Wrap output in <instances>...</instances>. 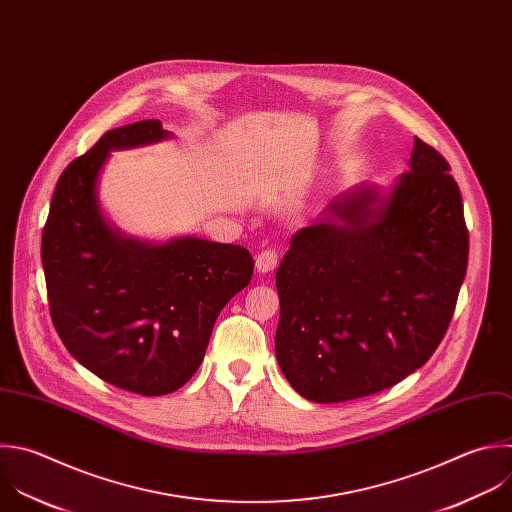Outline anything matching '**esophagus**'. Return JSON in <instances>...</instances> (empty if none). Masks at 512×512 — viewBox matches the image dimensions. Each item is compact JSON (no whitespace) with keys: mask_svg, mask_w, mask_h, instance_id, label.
Instances as JSON below:
<instances>
[{"mask_svg":"<svg viewBox=\"0 0 512 512\" xmlns=\"http://www.w3.org/2000/svg\"><path fill=\"white\" fill-rule=\"evenodd\" d=\"M277 267V253L273 249H267V251H261L255 259V269L259 273H269Z\"/></svg>","mask_w":512,"mask_h":512,"instance_id":"34e87169","label":"esophagus"}]
</instances>
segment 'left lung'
I'll return each mask as SVG.
<instances>
[{"mask_svg":"<svg viewBox=\"0 0 512 512\" xmlns=\"http://www.w3.org/2000/svg\"><path fill=\"white\" fill-rule=\"evenodd\" d=\"M382 191L337 195L275 273L277 364L303 398L378 394L422 368L448 329L468 263L462 197L444 156L414 138Z\"/></svg>","mask_w":512,"mask_h":512,"instance_id":"1","label":"left lung"}]
</instances>
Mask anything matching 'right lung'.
Here are the masks:
<instances>
[{"instance_id":"add662e5","label":"right lung","mask_w":512,"mask_h":512,"mask_svg":"<svg viewBox=\"0 0 512 512\" xmlns=\"http://www.w3.org/2000/svg\"><path fill=\"white\" fill-rule=\"evenodd\" d=\"M170 136L160 120L108 130L66 166L42 235L50 313L66 350L104 382L142 396L193 378L221 309L255 267L241 245L142 241L104 217L98 179L110 152Z\"/></svg>"}]
</instances>
